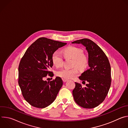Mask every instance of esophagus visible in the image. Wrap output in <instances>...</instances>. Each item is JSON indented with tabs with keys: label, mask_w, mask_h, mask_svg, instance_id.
<instances>
[{
	"label": "esophagus",
	"mask_w": 128,
	"mask_h": 128,
	"mask_svg": "<svg viewBox=\"0 0 128 128\" xmlns=\"http://www.w3.org/2000/svg\"><path fill=\"white\" fill-rule=\"evenodd\" d=\"M62 80H63V82H66L68 80H66V79H64V78H63L62 79Z\"/></svg>",
	"instance_id": "1"
}]
</instances>
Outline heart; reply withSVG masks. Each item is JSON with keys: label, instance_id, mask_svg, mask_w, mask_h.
Returning <instances> with one entry per match:
<instances>
[{"label": "heart", "instance_id": "obj_1", "mask_svg": "<svg viewBox=\"0 0 128 128\" xmlns=\"http://www.w3.org/2000/svg\"><path fill=\"white\" fill-rule=\"evenodd\" d=\"M63 53L65 58H72V68H63L57 72V76L64 79H71L79 74V71L77 67L80 69L86 68L88 63V58L86 54H83L82 48L69 46L63 50ZM52 60L54 65L57 67H61L64 62V59L61 54L57 50L54 51L52 55Z\"/></svg>", "mask_w": 128, "mask_h": 128}]
</instances>
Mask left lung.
I'll return each instance as SVG.
<instances>
[{
  "label": "left lung",
  "instance_id": "obj_1",
  "mask_svg": "<svg viewBox=\"0 0 128 128\" xmlns=\"http://www.w3.org/2000/svg\"><path fill=\"white\" fill-rule=\"evenodd\" d=\"M86 47L88 56L89 68L79 78L85 82L84 88L78 82L72 91L75 102L84 108H93L105 99L111 85V67L108 58L102 50L94 42L88 38L74 41Z\"/></svg>",
  "mask_w": 128,
  "mask_h": 128
}]
</instances>
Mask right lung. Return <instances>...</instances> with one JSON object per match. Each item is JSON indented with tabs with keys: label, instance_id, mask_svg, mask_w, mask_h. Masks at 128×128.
<instances>
[{
	"label": "right lung",
	"instance_id": "add662e5",
	"mask_svg": "<svg viewBox=\"0 0 128 128\" xmlns=\"http://www.w3.org/2000/svg\"><path fill=\"white\" fill-rule=\"evenodd\" d=\"M67 43L40 38L27 48L19 63L18 84L25 100L31 106L43 108L55 100L63 85L61 78L52 81L44 79L54 74L52 53Z\"/></svg>",
	"mask_w": 128,
	"mask_h": 128
}]
</instances>
